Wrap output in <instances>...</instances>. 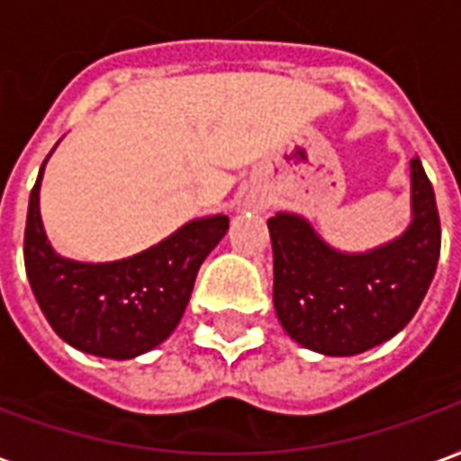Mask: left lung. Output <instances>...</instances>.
Returning a JSON list of instances; mask_svg holds the SVG:
<instances>
[{
    "instance_id": "obj_1",
    "label": "left lung",
    "mask_w": 461,
    "mask_h": 461,
    "mask_svg": "<svg viewBox=\"0 0 461 461\" xmlns=\"http://www.w3.org/2000/svg\"><path fill=\"white\" fill-rule=\"evenodd\" d=\"M410 226L368 253H339L294 213L267 221L272 302L297 344L327 356L364 354L415 317L438 270L442 230L435 191L418 157L410 161Z\"/></svg>"
}]
</instances>
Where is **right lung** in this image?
<instances>
[{
  "mask_svg": "<svg viewBox=\"0 0 461 461\" xmlns=\"http://www.w3.org/2000/svg\"><path fill=\"white\" fill-rule=\"evenodd\" d=\"M43 167L46 161L29 196L23 230V265L43 317L66 344L86 354L124 361L152 351L184 317L198 267L226 235L228 216L189 221L124 260L78 263L60 258L43 230Z\"/></svg>",
  "mask_w": 461,
  "mask_h": 461,
  "instance_id": "obj_1",
  "label": "right lung"
}]
</instances>
